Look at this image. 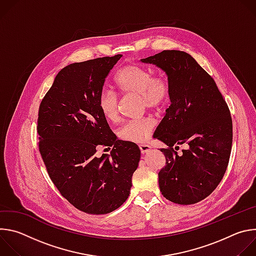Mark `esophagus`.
I'll list each match as a JSON object with an SVG mask.
<instances>
[{"mask_svg":"<svg viewBox=\"0 0 256 256\" xmlns=\"http://www.w3.org/2000/svg\"><path fill=\"white\" fill-rule=\"evenodd\" d=\"M138 148H140L142 154H146V153H148V152H150V151L152 150L151 146L146 144H138Z\"/></svg>","mask_w":256,"mask_h":256,"instance_id":"obj_1","label":"esophagus"}]
</instances>
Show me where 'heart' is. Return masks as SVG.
<instances>
[{"mask_svg": "<svg viewBox=\"0 0 256 256\" xmlns=\"http://www.w3.org/2000/svg\"><path fill=\"white\" fill-rule=\"evenodd\" d=\"M116 88L126 95L140 96L142 106L152 109L163 107L170 97V84L164 74H154L148 68L136 64L124 66L114 79ZM99 108L102 114L110 122L120 116L118 97L110 90H103L99 95ZM155 126L151 118L124 124L118 130L124 140L142 142L147 138Z\"/></svg>", "mask_w": 256, "mask_h": 256, "instance_id": "heart-1", "label": "heart"}]
</instances>
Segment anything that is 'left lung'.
Masks as SVG:
<instances>
[{
    "instance_id": "left-lung-1",
    "label": "left lung",
    "mask_w": 256,
    "mask_h": 256,
    "mask_svg": "<svg viewBox=\"0 0 256 256\" xmlns=\"http://www.w3.org/2000/svg\"><path fill=\"white\" fill-rule=\"evenodd\" d=\"M140 62L164 70L171 89V104L154 134L168 146L160 150L166 158L158 174L160 190L172 202L194 204L216 190L228 167L233 138L228 105L214 79L184 52L163 50ZM182 143L188 148L178 156Z\"/></svg>"
}]
</instances>
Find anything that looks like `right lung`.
I'll use <instances>...</instances> for the list:
<instances>
[{
    "label": "right lung",
    "instance_id": "1",
    "mask_svg": "<svg viewBox=\"0 0 256 256\" xmlns=\"http://www.w3.org/2000/svg\"><path fill=\"white\" fill-rule=\"evenodd\" d=\"M122 54L70 64L62 68L42 99L38 120L40 152L60 194L78 210L104 214L128 198L140 151L116 140L99 108V95ZM99 144L114 145L96 158Z\"/></svg>",
    "mask_w": 256,
    "mask_h": 256
}]
</instances>
